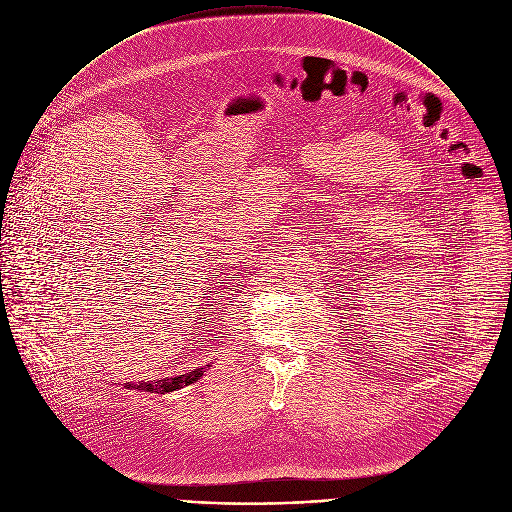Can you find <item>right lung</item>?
Masks as SVG:
<instances>
[{
    "mask_svg": "<svg viewBox=\"0 0 512 512\" xmlns=\"http://www.w3.org/2000/svg\"><path fill=\"white\" fill-rule=\"evenodd\" d=\"M204 369H194L186 375H180V377H166V379H158V381H141L139 385H133V383H125L127 389H137V391H150V393H170V391H176V389H182L186 385H192L194 381H198L202 377Z\"/></svg>",
    "mask_w": 512,
    "mask_h": 512,
    "instance_id": "add662e5",
    "label": "right lung"
}]
</instances>
